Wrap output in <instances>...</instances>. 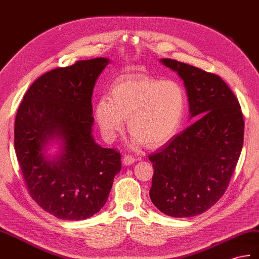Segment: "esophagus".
Listing matches in <instances>:
<instances>
[{
	"instance_id": "obj_1",
	"label": "esophagus",
	"mask_w": 259,
	"mask_h": 259,
	"mask_svg": "<svg viewBox=\"0 0 259 259\" xmlns=\"http://www.w3.org/2000/svg\"><path fill=\"white\" fill-rule=\"evenodd\" d=\"M136 161L137 159L135 157H132V155H124L122 159V163L124 165H130V164H134Z\"/></svg>"
}]
</instances>
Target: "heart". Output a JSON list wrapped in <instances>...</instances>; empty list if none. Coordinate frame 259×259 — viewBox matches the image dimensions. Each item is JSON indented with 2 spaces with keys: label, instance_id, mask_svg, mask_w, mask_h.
<instances>
[{
  "label": "heart",
  "instance_id": "heart-1",
  "mask_svg": "<svg viewBox=\"0 0 259 259\" xmlns=\"http://www.w3.org/2000/svg\"><path fill=\"white\" fill-rule=\"evenodd\" d=\"M186 109V95L180 82L144 75L119 78L96 106V119L106 139L112 140L124 128L132 132V144L159 147L181 127Z\"/></svg>",
  "mask_w": 259,
  "mask_h": 259
}]
</instances>
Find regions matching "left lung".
Here are the masks:
<instances>
[{"instance_id":"1","label":"left lung","mask_w":259,"mask_h":259,"mask_svg":"<svg viewBox=\"0 0 259 259\" xmlns=\"http://www.w3.org/2000/svg\"><path fill=\"white\" fill-rule=\"evenodd\" d=\"M161 63L183 80L190 118H200L149 155L154 169L150 198L165 215L191 218L225 193L243 148V113L220 76L170 58Z\"/></svg>"}]
</instances>
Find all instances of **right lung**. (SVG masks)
<instances>
[{
	"instance_id": "obj_1",
	"label": "right lung",
	"mask_w": 259,
	"mask_h": 259,
	"mask_svg": "<svg viewBox=\"0 0 259 259\" xmlns=\"http://www.w3.org/2000/svg\"><path fill=\"white\" fill-rule=\"evenodd\" d=\"M108 64L99 57L41 75L16 113L14 147L27 191L57 219L86 220L99 212L121 170L120 153L101 148L92 135V96ZM53 140L62 142V150L51 160L45 147Z\"/></svg>"
}]
</instances>
